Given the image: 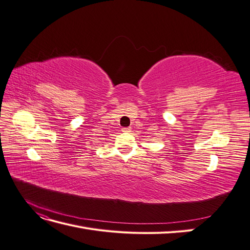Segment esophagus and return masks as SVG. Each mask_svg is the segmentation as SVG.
<instances>
[{
  "mask_svg": "<svg viewBox=\"0 0 250 250\" xmlns=\"http://www.w3.org/2000/svg\"><path fill=\"white\" fill-rule=\"evenodd\" d=\"M122 130H123V132H130L131 131L130 128H122Z\"/></svg>",
  "mask_w": 250,
  "mask_h": 250,
  "instance_id": "obj_1",
  "label": "esophagus"
}]
</instances>
